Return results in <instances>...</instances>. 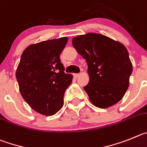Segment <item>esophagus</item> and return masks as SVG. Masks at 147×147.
I'll use <instances>...</instances> for the list:
<instances>
[{
  "label": "esophagus",
  "mask_w": 147,
  "mask_h": 147,
  "mask_svg": "<svg viewBox=\"0 0 147 147\" xmlns=\"http://www.w3.org/2000/svg\"><path fill=\"white\" fill-rule=\"evenodd\" d=\"M79 76H80V74H74V77H75V78H78Z\"/></svg>",
  "instance_id": "obj_1"
}]
</instances>
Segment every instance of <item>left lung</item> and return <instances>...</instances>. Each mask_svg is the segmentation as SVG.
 <instances>
[{
	"label": "left lung",
	"mask_w": 147,
	"mask_h": 147,
	"mask_svg": "<svg viewBox=\"0 0 147 147\" xmlns=\"http://www.w3.org/2000/svg\"><path fill=\"white\" fill-rule=\"evenodd\" d=\"M72 43L88 64L89 82L83 88L90 102L97 108H107L120 101L133 72L125 45L96 33L77 36Z\"/></svg>",
	"instance_id": "obj_1"
}]
</instances>
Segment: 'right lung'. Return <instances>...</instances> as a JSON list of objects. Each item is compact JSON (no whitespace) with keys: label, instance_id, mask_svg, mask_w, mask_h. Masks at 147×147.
I'll return each instance as SVG.
<instances>
[{"label":"right lung","instance_id":"obj_1","mask_svg":"<svg viewBox=\"0 0 147 147\" xmlns=\"http://www.w3.org/2000/svg\"><path fill=\"white\" fill-rule=\"evenodd\" d=\"M68 38L30 45L21 55L16 78L22 98L33 110L53 116L64 105V95L73 75L64 73L60 55Z\"/></svg>","mask_w":147,"mask_h":147}]
</instances>
